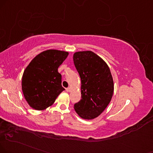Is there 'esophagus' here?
<instances>
[{
    "instance_id": "obj_1",
    "label": "esophagus",
    "mask_w": 153,
    "mask_h": 153,
    "mask_svg": "<svg viewBox=\"0 0 153 153\" xmlns=\"http://www.w3.org/2000/svg\"><path fill=\"white\" fill-rule=\"evenodd\" d=\"M66 91H67V92H70L71 91V88L70 87H68L66 88Z\"/></svg>"
}]
</instances>
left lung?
Returning a JSON list of instances; mask_svg holds the SVG:
<instances>
[{
    "mask_svg": "<svg viewBox=\"0 0 153 153\" xmlns=\"http://www.w3.org/2000/svg\"><path fill=\"white\" fill-rule=\"evenodd\" d=\"M73 60L82 83V98L74 107L82 118L93 119L104 111L112 98L114 81L111 71L91 51L76 52Z\"/></svg>",
    "mask_w": 153,
    "mask_h": 153,
    "instance_id": "1",
    "label": "left lung"
}]
</instances>
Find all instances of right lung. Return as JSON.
Wrapping results in <instances>:
<instances>
[{
    "label": "right lung",
    "instance_id": "obj_1",
    "mask_svg": "<svg viewBox=\"0 0 153 153\" xmlns=\"http://www.w3.org/2000/svg\"><path fill=\"white\" fill-rule=\"evenodd\" d=\"M68 56V52L49 50L41 52L32 60L22 79L24 97L32 108L44 110L54 103L65 88L58 67Z\"/></svg>",
    "mask_w": 153,
    "mask_h": 153
}]
</instances>
